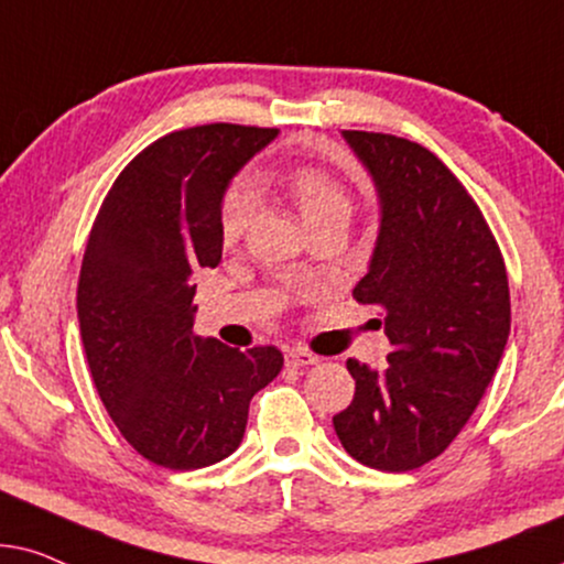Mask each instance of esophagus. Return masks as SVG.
Here are the masks:
<instances>
[{
  "mask_svg": "<svg viewBox=\"0 0 564 564\" xmlns=\"http://www.w3.org/2000/svg\"><path fill=\"white\" fill-rule=\"evenodd\" d=\"M319 360V356H314L310 350H289L286 352V366L291 369H302V366H314Z\"/></svg>",
  "mask_w": 564,
  "mask_h": 564,
  "instance_id": "esophagus-1",
  "label": "esophagus"
}]
</instances>
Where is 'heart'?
<instances>
[{"mask_svg": "<svg viewBox=\"0 0 564 564\" xmlns=\"http://www.w3.org/2000/svg\"><path fill=\"white\" fill-rule=\"evenodd\" d=\"M270 180L294 200L304 227L325 219H348L352 212L348 187L333 172L322 170L317 164H294ZM252 193L245 185H231L224 193L219 208V237L224 245H235L242 239L247 224L252 219Z\"/></svg>", "mask_w": 564, "mask_h": 564, "instance_id": "heart-1", "label": "heart"}]
</instances>
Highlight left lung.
I'll return each instance as SVG.
<instances>
[{
    "instance_id": "1",
    "label": "left lung",
    "mask_w": 564,
    "mask_h": 564,
    "mask_svg": "<svg viewBox=\"0 0 564 564\" xmlns=\"http://www.w3.org/2000/svg\"><path fill=\"white\" fill-rule=\"evenodd\" d=\"M371 172L381 229L352 289L392 343L384 371L348 358L356 394L333 417L352 459L410 471L444 454L498 371L510 333L506 260L459 177L415 141L343 131Z\"/></svg>"
}]
</instances>
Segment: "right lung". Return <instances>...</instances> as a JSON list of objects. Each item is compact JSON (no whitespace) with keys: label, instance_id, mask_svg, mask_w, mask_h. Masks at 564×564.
<instances>
[{"label":"right lung","instance_id":"right-lung-1","mask_svg":"<svg viewBox=\"0 0 564 564\" xmlns=\"http://www.w3.org/2000/svg\"><path fill=\"white\" fill-rule=\"evenodd\" d=\"M275 133L206 123L156 139L116 177L89 231L77 286L89 373L120 435L156 467L227 459L250 400L283 369L275 345L242 352L193 333V273L221 260L224 191Z\"/></svg>","mask_w":564,"mask_h":564}]
</instances>
